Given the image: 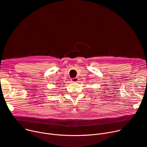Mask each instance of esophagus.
<instances>
[{
	"label": "esophagus",
	"mask_w": 147,
	"mask_h": 147,
	"mask_svg": "<svg viewBox=\"0 0 147 147\" xmlns=\"http://www.w3.org/2000/svg\"><path fill=\"white\" fill-rule=\"evenodd\" d=\"M78 80H79V79L77 77H75V78H73V79H71V81L73 83H77L78 82Z\"/></svg>",
	"instance_id": "34e87169"
}]
</instances>
